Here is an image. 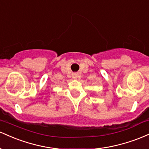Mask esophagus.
Listing matches in <instances>:
<instances>
[{
  "label": "esophagus",
  "instance_id": "obj_1",
  "mask_svg": "<svg viewBox=\"0 0 149 149\" xmlns=\"http://www.w3.org/2000/svg\"><path fill=\"white\" fill-rule=\"evenodd\" d=\"M72 77L74 78V79H76V78L78 77V74L77 73H73L72 74Z\"/></svg>",
  "mask_w": 149,
  "mask_h": 149
}]
</instances>
